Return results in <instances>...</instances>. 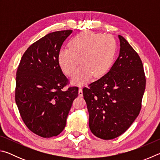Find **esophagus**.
<instances>
[{
    "label": "esophagus",
    "instance_id": "obj_1",
    "mask_svg": "<svg viewBox=\"0 0 160 160\" xmlns=\"http://www.w3.org/2000/svg\"><path fill=\"white\" fill-rule=\"evenodd\" d=\"M78 94H79L80 97L82 96V88H79V90H78Z\"/></svg>",
    "mask_w": 160,
    "mask_h": 160
}]
</instances>
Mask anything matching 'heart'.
Wrapping results in <instances>:
<instances>
[{
  "label": "heart",
  "instance_id": "1",
  "mask_svg": "<svg viewBox=\"0 0 160 160\" xmlns=\"http://www.w3.org/2000/svg\"><path fill=\"white\" fill-rule=\"evenodd\" d=\"M117 44L111 35L90 32H81L72 37L68 48H61L58 61L65 74L72 76V83L82 85L93 76L99 78L108 72L114 61Z\"/></svg>",
  "mask_w": 160,
  "mask_h": 160
}]
</instances>
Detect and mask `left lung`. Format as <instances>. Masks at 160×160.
I'll return each mask as SVG.
<instances>
[{
	"label": "left lung",
	"mask_w": 160,
	"mask_h": 160,
	"mask_svg": "<svg viewBox=\"0 0 160 160\" xmlns=\"http://www.w3.org/2000/svg\"><path fill=\"white\" fill-rule=\"evenodd\" d=\"M120 53L109 71L82 89L92 133L103 140L118 137L139 115L146 79L141 59L118 35Z\"/></svg>",
	"instance_id": "obj_1"
}]
</instances>
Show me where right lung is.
Here are the masks:
<instances>
[{
  "label": "right lung",
  "instance_id": "obj_1",
  "mask_svg": "<svg viewBox=\"0 0 160 160\" xmlns=\"http://www.w3.org/2000/svg\"><path fill=\"white\" fill-rule=\"evenodd\" d=\"M72 30L51 32L24 53L16 72L15 98L21 118L34 133L43 138L63 131L78 88L70 87L59 66L58 54Z\"/></svg>",
  "mask_w": 160,
  "mask_h": 160
}]
</instances>
